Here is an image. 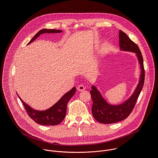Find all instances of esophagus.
<instances>
[{"label": "esophagus", "instance_id": "34e87169", "mask_svg": "<svg viewBox=\"0 0 158 158\" xmlns=\"http://www.w3.org/2000/svg\"><path fill=\"white\" fill-rule=\"evenodd\" d=\"M85 89V87L82 84H80L77 86V90L79 91H82Z\"/></svg>", "mask_w": 158, "mask_h": 158}]
</instances>
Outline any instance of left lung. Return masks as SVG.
<instances>
[{
    "mask_svg": "<svg viewBox=\"0 0 158 158\" xmlns=\"http://www.w3.org/2000/svg\"><path fill=\"white\" fill-rule=\"evenodd\" d=\"M119 46L121 50L131 51L136 54L140 63L141 73L140 81L133 94L124 103L118 106L109 104L102 97L101 93L94 86L90 91L93 102L92 113L96 121L102 124H112L121 121L127 118L131 113L144 85L145 71L143 58L138 45L134 43L122 31H119Z\"/></svg>",
    "mask_w": 158,
    "mask_h": 158,
    "instance_id": "1",
    "label": "left lung"
}]
</instances>
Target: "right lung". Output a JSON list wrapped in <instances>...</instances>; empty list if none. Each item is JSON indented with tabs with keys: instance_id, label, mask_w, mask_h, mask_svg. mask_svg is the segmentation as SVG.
Here are the masks:
<instances>
[{
	"instance_id": "1",
	"label": "right lung",
	"mask_w": 158,
	"mask_h": 158,
	"mask_svg": "<svg viewBox=\"0 0 158 158\" xmlns=\"http://www.w3.org/2000/svg\"><path fill=\"white\" fill-rule=\"evenodd\" d=\"M60 30L56 29H43L39 31L34 37L28 43L32 42L35 39H37L40 34L44 33H59L61 32ZM76 87L71 89L69 92L65 93L60 100L56 103L51 108L43 111L37 110L32 109L26 103H25L21 98L19 96L21 102L23 104L24 108L27 112L29 116L35 123L44 126H56L60 124L65 118L66 114L67 105L69 101L74 96L76 93Z\"/></svg>"
}]
</instances>
